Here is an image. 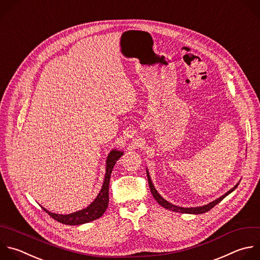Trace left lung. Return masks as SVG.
Here are the masks:
<instances>
[{"label": "left lung", "instance_id": "obj_1", "mask_svg": "<svg viewBox=\"0 0 260 260\" xmlns=\"http://www.w3.org/2000/svg\"><path fill=\"white\" fill-rule=\"evenodd\" d=\"M147 177H148V183H149V187H150V191L153 195V197L155 198V200L164 208L166 209H169V210H172V211H176V212H181V213H191V214H201V213H205L207 211H209L211 208H213L217 203H219L222 199H224V197H226L230 193H232L237 187L239 184H237L233 189H231L229 192H226L224 195H222L220 198L216 199L215 201L207 204V205H204V206H201V207H191V208H184V207H179V206H176V205H172L171 203L167 202L166 200H164L159 194L158 192L156 191V189L154 188L152 182H151V179H150V176L147 172Z\"/></svg>", "mask_w": 260, "mask_h": 260}]
</instances>
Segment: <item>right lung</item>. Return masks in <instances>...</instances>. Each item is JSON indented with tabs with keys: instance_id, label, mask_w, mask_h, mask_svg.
<instances>
[{
	"instance_id": "add662e5",
	"label": "right lung",
	"mask_w": 260,
	"mask_h": 260,
	"mask_svg": "<svg viewBox=\"0 0 260 260\" xmlns=\"http://www.w3.org/2000/svg\"><path fill=\"white\" fill-rule=\"evenodd\" d=\"M123 152L113 150L110 152L108 158H107V165H106V174H105V179L104 183L102 186V189L97 196V198L90 204L88 207L73 212L71 214H56L48 211L46 208L43 207V209L55 220L64 223V224H69V225H76V224H82L85 222H90L92 220H95L103 215L105 212L106 208L108 207L109 203V182H110V177L112 174V169L116 163V161L121 157Z\"/></svg>"
}]
</instances>
